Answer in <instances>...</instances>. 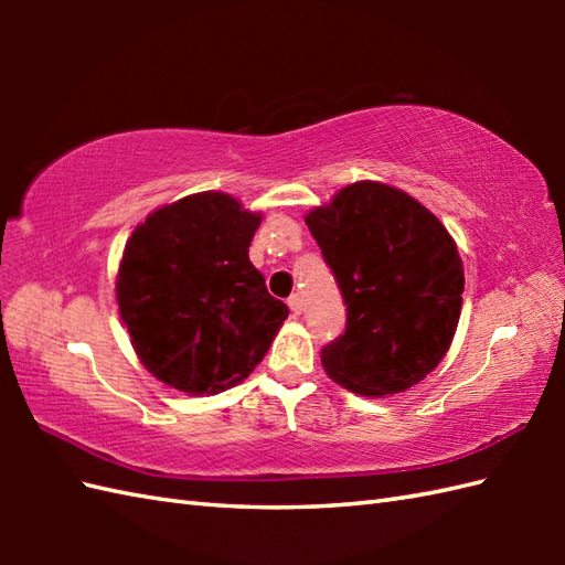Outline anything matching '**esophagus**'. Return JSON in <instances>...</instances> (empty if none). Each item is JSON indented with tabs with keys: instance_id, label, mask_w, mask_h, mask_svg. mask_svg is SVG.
<instances>
[{
	"instance_id": "obj_1",
	"label": "esophagus",
	"mask_w": 565,
	"mask_h": 565,
	"mask_svg": "<svg viewBox=\"0 0 565 565\" xmlns=\"http://www.w3.org/2000/svg\"><path fill=\"white\" fill-rule=\"evenodd\" d=\"M289 308H291V316H301L303 313V298L298 296V294H294L289 298Z\"/></svg>"
}]
</instances>
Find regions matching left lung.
I'll use <instances>...</instances> for the list:
<instances>
[{"label":"left lung","mask_w":565,"mask_h":565,"mask_svg":"<svg viewBox=\"0 0 565 565\" xmlns=\"http://www.w3.org/2000/svg\"><path fill=\"white\" fill-rule=\"evenodd\" d=\"M347 303V330L322 369L347 391L383 398L423 381L449 352L463 264L435 213L383 182H354L306 213Z\"/></svg>","instance_id":"obj_1"}]
</instances>
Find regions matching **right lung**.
Instances as JSON below:
<instances>
[{"mask_svg":"<svg viewBox=\"0 0 565 565\" xmlns=\"http://www.w3.org/2000/svg\"><path fill=\"white\" fill-rule=\"evenodd\" d=\"M262 213L223 191L154 209L128 237L116 301L150 374L189 395L243 383L289 318L249 262Z\"/></svg>","mask_w":565,"mask_h":565,"instance_id":"right-lung-1","label":"right lung"}]
</instances>
